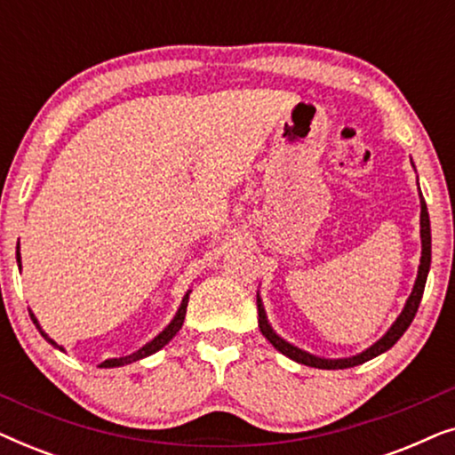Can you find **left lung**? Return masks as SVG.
Masks as SVG:
<instances>
[{
    "label": "left lung",
    "instance_id": "obj_1",
    "mask_svg": "<svg viewBox=\"0 0 455 455\" xmlns=\"http://www.w3.org/2000/svg\"><path fill=\"white\" fill-rule=\"evenodd\" d=\"M420 242H422V254H420L419 275H416L412 294H410V298L406 300V307H403V310L400 313V316H397V319H395L394 325L387 329V333H385L379 341H375V344H372L371 347H366L364 352H360V354H356V356H350V358H321V356H315V354H310V352L300 350V347H296L294 344H290V341H285L283 338H279V335L273 331V327L269 325V321H267V313H265L263 300H260V296L257 294L260 333H263L265 338L271 341L273 347L282 352L283 356L296 360V363H300V364L315 366V369H325V371L350 369V366H358V364L366 363V360L379 356V354L387 352L389 347L394 346L395 341L402 338L403 331H406V329L410 327V323H412L416 310H419V304L422 300V291H425L428 269H431V221H428L427 203H425V198H422V195H420Z\"/></svg>",
    "mask_w": 455,
    "mask_h": 455
}]
</instances>
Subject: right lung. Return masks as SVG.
Here are the masks:
<instances>
[{
  "label": "right lung",
  "instance_id": "right-lung-1",
  "mask_svg": "<svg viewBox=\"0 0 455 455\" xmlns=\"http://www.w3.org/2000/svg\"><path fill=\"white\" fill-rule=\"evenodd\" d=\"M16 260H18V267H22V263H20V242H18V251H16ZM190 291L192 290H188L184 294V298H182V304H180V308H178V313H176V316H173L172 319V323L170 325H167L164 331H161L157 338H153L151 341H148V344H145L140 347V350H136V352H132L130 354V356H122V358H109V360H105V363H101L99 366H101V369H114V366H124V364H132V363H136V360H140V358H147V356H151V354H155L157 350H161V347H164L165 344H170V339L173 338V335H176L180 329H182V325H184V316H186V307H188V296H190ZM30 313V319H33V323L36 325V329H39V333L43 335V338H45L49 344L52 346H55V347H60L61 352H64V347L61 346H58L55 344V341L49 338V335L43 331L41 329V325H39V321H36V316L33 315V310H28Z\"/></svg>",
  "mask_w": 455,
  "mask_h": 455
}]
</instances>
